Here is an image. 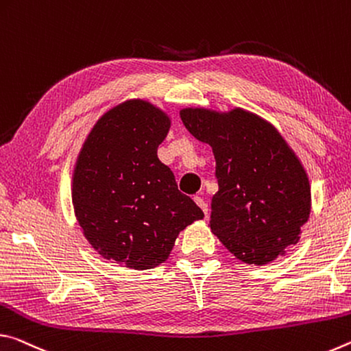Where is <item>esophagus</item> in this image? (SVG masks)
<instances>
[{
    "instance_id": "1",
    "label": "esophagus",
    "mask_w": 351,
    "mask_h": 351,
    "mask_svg": "<svg viewBox=\"0 0 351 351\" xmlns=\"http://www.w3.org/2000/svg\"><path fill=\"white\" fill-rule=\"evenodd\" d=\"M194 202H196L199 208L204 211V215H205V216L208 215V205H206V202H205V200H204L202 197H200V196H196V197H194Z\"/></svg>"
}]
</instances>
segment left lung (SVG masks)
<instances>
[{
    "mask_svg": "<svg viewBox=\"0 0 351 351\" xmlns=\"http://www.w3.org/2000/svg\"><path fill=\"white\" fill-rule=\"evenodd\" d=\"M180 118L189 134L213 147L219 191L211 199L210 228L221 243L256 266L297 244L311 210V189L275 128L241 108H185Z\"/></svg>",
    "mask_w": 351,
    "mask_h": 351,
    "instance_id": "8db88e82",
    "label": "left lung"
}]
</instances>
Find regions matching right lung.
I'll return each instance as SVG.
<instances>
[{
	"instance_id": "add662e5",
	"label": "right lung",
	"mask_w": 351,
	"mask_h": 351,
	"mask_svg": "<svg viewBox=\"0 0 351 351\" xmlns=\"http://www.w3.org/2000/svg\"><path fill=\"white\" fill-rule=\"evenodd\" d=\"M171 121L134 99L91 129L73 176V205L85 238L106 260L145 271L168 260L183 228L202 219L191 197L158 160Z\"/></svg>"
}]
</instances>
